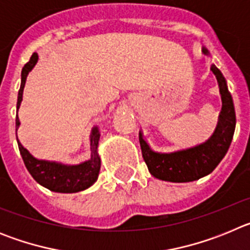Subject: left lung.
Instances as JSON below:
<instances>
[{
	"instance_id": "left-lung-1",
	"label": "left lung",
	"mask_w": 250,
	"mask_h": 250,
	"mask_svg": "<svg viewBox=\"0 0 250 250\" xmlns=\"http://www.w3.org/2000/svg\"><path fill=\"white\" fill-rule=\"evenodd\" d=\"M202 52L210 56L205 46ZM211 72L215 75L222 98V111L215 131L209 140L189 149L176 150L173 152H159L152 150L139 131L143 158L150 174L159 180L171 183H189L207 176L218 167L228 151L235 130V109L233 98L228 90L227 80L215 65H211Z\"/></svg>"
}]
</instances>
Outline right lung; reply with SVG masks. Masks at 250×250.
Returning a JSON list of instances; mask_svg holds the SVG:
<instances>
[{
    "label": "right lung",
    "mask_w": 250,
    "mask_h": 250,
    "mask_svg": "<svg viewBox=\"0 0 250 250\" xmlns=\"http://www.w3.org/2000/svg\"><path fill=\"white\" fill-rule=\"evenodd\" d=\"M39 61V55L35 52L31 56L30 61L23 66L21 72V86L17 96V111L20 109L22 101V95L25 89L26 79L30 71L35 67ZM20 126L19 116L16 118V131ZM100 129L99 126H94L90 134V156L89 160H85L80 164H63L60 161L42 160L35 158L30 154L26 147L17 139L20 152L23 159L28 173L40 185L47 188L48 190L55 193H77L83 191L87 188L92 187L99 178L101 167V159L99 155V141H100Z\"/></svg>",
    "instance_id": "add662e5"
}]
</instances>
